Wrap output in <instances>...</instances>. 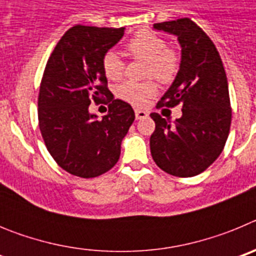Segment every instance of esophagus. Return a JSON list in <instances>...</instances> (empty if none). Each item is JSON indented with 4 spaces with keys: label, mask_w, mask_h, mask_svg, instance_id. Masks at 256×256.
<instances>
[{
    "label": "esophagus",
    "mask_w": 256,
    "mask_h": 256,
    "mask_svg": "<svg viewBox=\"0 0 256 256\" xmlns=\"http://www.w3.org/2000/svg\"><path fill=\"white\" fill-rule=\"evenodd\" d=\"M134 114H136V119H144V118L148 115V112H144V110H140V108H136Z\"/></svg>",
    "instance_id": "obj_1"
}]
</instances>
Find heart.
Segmentation results:
<instances>
[{
  "label": "heart",
  "instance_id": "1",
  "mask_svg": "<svg viewBox=\"0 0 256 256\" xmlns=\"http://www.w3.org/2000/svg\"><path fill=\"white\" fill-rule=\"evenodd\" d=\"M126 52L133 58L148 62L144 76L155 78L160 83H170L177 76L180 68V54L176 47L168 46L162 36L151 30H140L126 44ZM101 68L110 80L120 79L126 70L124 60L115 51H106L101 58ZM158 92L154 80L134 82L126 80L115 88V94L120 100L134 106H144Z\"/></svg>",
  "mask_w": 256,
  "mask_h": 256
}]
</instances>
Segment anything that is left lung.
Segmentation results:
<instances>
[{"label":"left lung","mask_w":256,"mask_h":256,"mask_svg":"<svg viewBox=\"0 0 256 256\" xmlns=\"http://www.w3.org/2000/svg\"><path fill=\"white\" fill-rule=\"evenodd\" d=\"M154 28L176 34L182 46L180 72L156 108L180 105L182 116L172 123L151 112V155L168 174L194 177L216 162L227 141L232 120L227 76L216 44L190 18L156 22Z\"/></svg>","instance_id":"obj_1"}]
</instances>
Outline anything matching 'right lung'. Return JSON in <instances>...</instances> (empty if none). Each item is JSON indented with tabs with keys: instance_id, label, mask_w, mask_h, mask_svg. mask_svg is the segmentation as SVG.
Returning <instances> with one entry per match:
<instances>
[{
	"instance_id": "obj_1",
	"label": "right lung",
	"mask_w": 256,
	"mask_h": 256,
	"mask_svg": "<svg viewBox=\"0 0 256 256\" xmlns=\"http://www.w3.org/2000/svg\"><path fill=\"white\" fill-rule=\"evenodd\" d=\"M123 34L124 28L72 26L44 68L38 94L40 134L58 166L76 177H98L116 164L136 118L130 104L112 100L101 68L102 55ZM94 102L108 104L102 120L89 112Z\"/></svg>"
}]
</instances>
